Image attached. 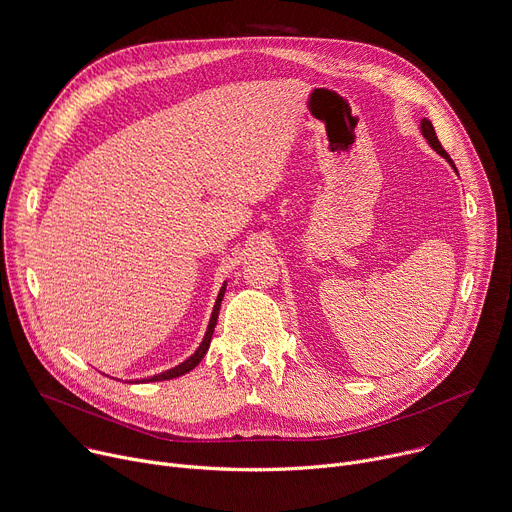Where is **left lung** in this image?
I'll return each mask as SVG.
<instances>
[{
  "label": "left lung",
  "instance_id": "1",
  "mask_svg": "<svg viewBox=\"0 0 512 512\" xmlns=\"http://www.w3.org/2000/svg\"><path fill=\"white\" fill-rule=\"evenodd\" d=\"M421 132H423V136L427 138V143H429V147L433 149V151H437L451 167H453V171L457 173V167H455V163L451 161V157L445 153V149L441 147V143H439V138H437V134H435V128H433V124H431V120L429 118H423L421 120Z\"/></svg>",
  "mask_w": 512,
  "mask_h": 512
}]
</instances>
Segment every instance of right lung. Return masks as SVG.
Wrapping results in <instances>:
<instances>
[{
    "instance_id": "add662e5",
    "label": "right lung",
    "mask_w": 512,
    "mask_h": 512,
    "mask_svg": "<svg viewBox=\"0 0 512 512\" xmlns=\"http://www.w3.org/2000/svg\"><path fill=\"white\" fill-rule=\"evenodd\" d=\"M224 292H226V282L222 284L220 292H218V298L214 302V310H212V316H210V322H208V329H206V335L200 343V347L194 351V355H190L185 361H181L179 365L167 369V371H161V374L153 376V378H141V382H161V380H173V378H179L183 374H188V371H192L206 355L208 347H210V341H212V333H214V327H216V320H218V312H220V302L224 298ZM138 382V380H136Z\"/></svg>"
}]
</instances>
